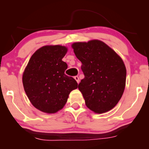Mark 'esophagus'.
<instances>
[{
  "mask_svg": "<svg viewBox=\"0 0 149 149\" xmlns=\"http://www.w3.org/2000/svg\"><path fill=\"white\" fill-rule=\"evenodd\" d=\"M74 78L75 80L77 81V82L79 83V81H80V80H79V77H78V76H75V77H74Z\"/></svg>",
  "mask_w": 149,
  "mask_h": 149,
  "instance_id": "obj_1",
  "label": "esophagus"
}]
</instances>
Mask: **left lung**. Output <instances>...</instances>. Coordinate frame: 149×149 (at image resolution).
I'll return each instance as SVG.
<instances>
[{"label":"left lung","instance_id":"8db88e82","mask_svg":"<svg viewBox=\"0 0 149 149\" xmlns=\"http://www.w3.org/2000/svg\"><path fill=\"white\" fill-rule=\"evenodd\" d=\"M72 48L82 63L85 78L78 85L85 104L96 113L116 106L125 86L126 68L121 58L104 42L93 40L75 42Z\"/></svg>","mask_w":149,"mask_h":149}]
</instances>
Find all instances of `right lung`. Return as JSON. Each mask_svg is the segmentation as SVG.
Instances as JSON below:
<instances>
[{
    "label": "right lung",
    "mask_w": 149,
    "mask_h": 149,
    "mask_svg": "<svg viewBox=\"0 0 149 149\" xmlns=\"http://www.w3.org/2000/svg\"><path fill=\"white\" fill-rule=\"evenodd\" d=\"M66 47L44 46L30 58L24 70L23 85L32 105L40 111L54 113L66 103L70 91L78 87L72 77L65 74L67 64L63 62Z\"/></svg>",
    "instance_id": "1"
}]
</instances>
